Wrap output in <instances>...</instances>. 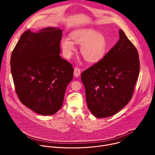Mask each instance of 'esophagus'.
Instances as JSON below:
<instances>
[{"instance_id": "obj_1", "label": "esophagus", "mask_w": 155, "mask_h": 155, "mask_svg": "<svg viewBox=\"0 0 155 155\" xmlns=\"http://www.w3.org/2000/svg\"><path fill=\"white\" fill-rule=\"evenodd\" d=\"M80 69H78V68H75L74 69V76L75 77H78L80 75Z\"/></svg>"}]
</instances>
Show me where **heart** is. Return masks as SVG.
I'll return each instance as SVG.
<instances>
[{
  "label": "heart",
  "instance_id": "obj_1",
  "mask_svg": "<svg viewBox=\"0 0 155 155\" xmlns=\"http://www.w3.org/2000/svg\"><path fill=\"white\" fill-rule=\"evenodd\" d=\"M69 38H63L61 45L65 58H70L75 51L74 44L80 45V53L89 63H96L104 56L107 47V38L102 33L91 29H80L72 32Z\"/></svg>",
  "mask_w": 155,
  "mask_h": 155
}]
</instances>
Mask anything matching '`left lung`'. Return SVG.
I'll use <instances>...</instances> for the list:
<instances>
[{
	"instance_id": "obj_1",
	"label": "left lung",
	"mask_w": 155,
	"mask_h": 155,
	"mask_svg": "<svg viewBox=\"0 0 155 155\" xmlns=\"http://www.w3.org/2000/svg\"><path fill=\"white\" fill-rule=\"evenodd\" d=\"M119 34L103 59L81 75L87 107L97 118L113 116L129 102L139 74L137 49L122 30Z\"/></svg>"
}]
</instances>
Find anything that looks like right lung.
<instances>
[{
  "instance_id": "obj_1",
  "label": "right lung",
  "mask_w": 155,
  "mask_h": 155,
  "mask_svg": "<svg viewBox=\"0 0 155 155\" xmlns=\"http://www.w3.org/2000/svg\"><path fill=\"white\" fill-rule=\"evenodd\" d=\"M62 29L46 28L37 32L26 31L13 49L11 72L21 103L35 113L51 115L61 108L74 69L62 59Z\"/></svg>"
}]
</instances>
